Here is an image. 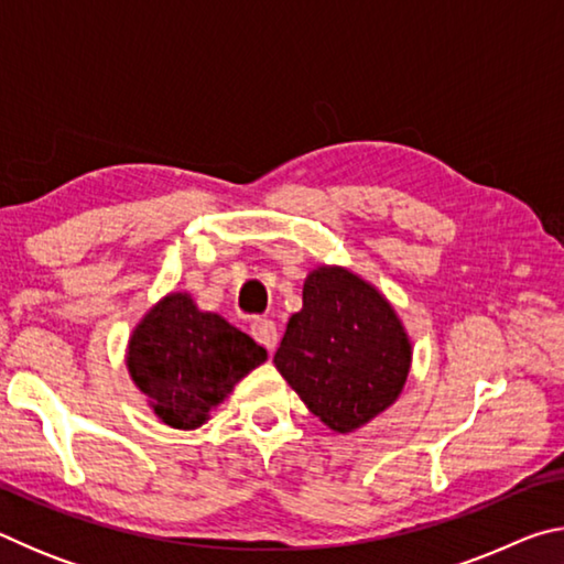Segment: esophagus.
<instances>
[{
  "mask_svg": "<svg viewBox=\"0 0 564 564\" xmlns=\"http://www.w3.org/2000/svg\"><path fill=\"white\" fill-rule=\"evenodd\" d=\"M251 336L265 346L269 350L275 348V343H279V328H275V323L269 318H256L251 323Z\"/></svg>",
  "mask_w": 564,
  "mask_h": 564,
  "instance_id": "34e87169",
  "label": "esophagus"
}]
</instances>
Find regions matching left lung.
<instances>
[{"mask_svg": "<svg viewBox=\"0 0 564 564\" xmlns=\"http://www.w3.org/2000/svg\"><path fill=\"white\" fill-rule=\"evenodd\" d=\"M410 340L393 305L340 265L303 283L273 362L313 415L352 433L395 403L410 370Z\"/></svg>", "mask_w": 564, "mask_h": 564, "instance_id": "1", "label": "left lung"}]
</instances>
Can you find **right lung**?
Here are the masks:
<instances>
[{"instance_id": "1", "label": "right lung", "mask_w": 564, "mask_h": 564, "mask_svg": "<svg viewBox=\"0 0 564 564\" xmlns=\"http://www.w3.org/2000/svg\"><path fill=\"white\" fill-rule=\"evenodd\" d=\"M265 350L216 313L196 308L188 293H171L129 338L131 380L166 425L194 431Z\"/></svg>"}]
</instances>
